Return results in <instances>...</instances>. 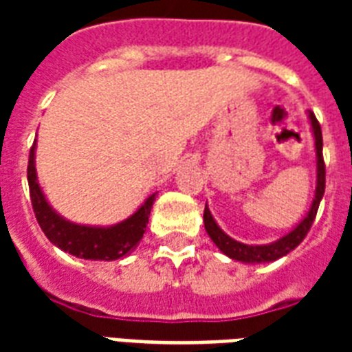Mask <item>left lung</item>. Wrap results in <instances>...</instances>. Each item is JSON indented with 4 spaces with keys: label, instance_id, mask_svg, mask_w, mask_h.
Segmentation results:
<instances>
[{
    "label": "left lung",
    "instance_id": "obj_1",
    "mask_svg": "<svg viewBox=\"0 0 352 352\" xmlns=\"http://www.w3.org/2000/svg\"><path fill=\"white\" fill-rule=\"evenodd\" d=\"M309 118H311L312 131H314V144H316V157H318V184H316V195L312 201V206L309 210V214L300 225L296 226L294 230L287 234L285 237L278 239L276 243L270 245H245L239 241L232 239L230 235H226L225 232L221 230L217 223L214 221L212 214H210L208 206L204 208V228L208 232L215 245L219 246V250L226 254L228 257L235 259V261L243 263H267V261H276L279 257L287 256L290 250H294L296 246L300 245L301 241L305 239V235L311 230L312 223L316 219L318 206L322 201L323 193H325V162H323V138H322V127L320 122L314 117V113L309 111Z\"/></svg>",
    "mask_w": 352,
    "mask_h": 352
}]
</instances>
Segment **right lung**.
Here are the masks:
<instances>
[{"instance_id": "right-lung-1", "label": "right lung", "mask_w": 352, "mask_h": 352, "mask_svg": "<svg viewBox=\"0 0 352 352\" xmlns=\"http://www.w3.org/2000/svg\"><path fill=\"white\" fill-rule=\"evenodd\" d=\"M27 181H29L30 203H32L38 225L41 226L47 239L58 248H62L63 252H69L82 259L113 261V259H120L131 254L142 239L155 195L146 199V203L126 221L109 228H98V226H82L69 223L49 206L45 195L41 193L40 184L36 181L34 146L30 148L29 153Z\"/></svg>"}]
</instances>
